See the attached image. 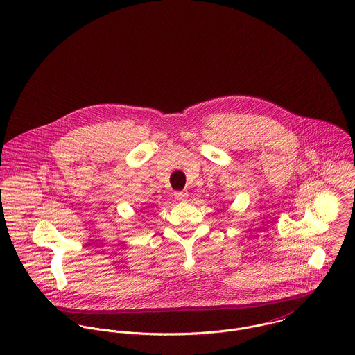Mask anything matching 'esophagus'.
<instances>
[{
	"instance_id": "obj_1",
	"label": "esophagus",
	"mask_w": 355,
	"mask_h": 355,
	"mask_svg": "<svg viewBox=\"0 0 355 355\" xmlns=\"http://www.w3.org/2000/svg\"><path fill=\"white\" fill-rule=\"evenodd\" d=\"M187 198H189V193H187V191H176V193H175V200H176V201L184 202Z\"/></svg>"
}]
</instances>
